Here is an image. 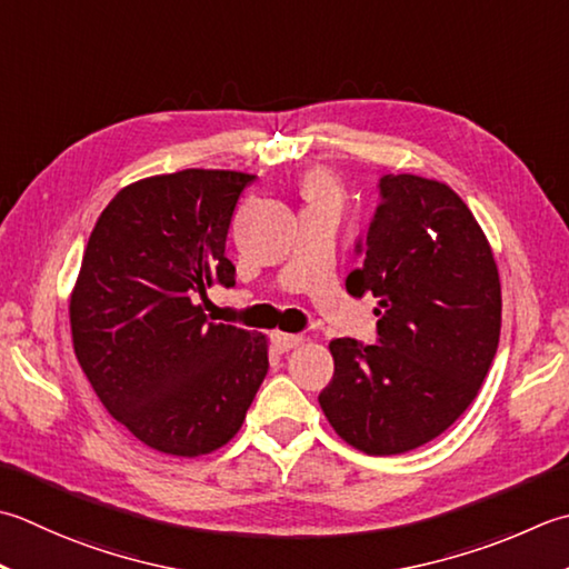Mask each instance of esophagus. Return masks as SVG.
Returning a JSON list of instances; mask_svg holds the SVG:
<instances>
[{"label":"esophagus","mask_w":569,"mask_h":569,"mask_svg":"<svg viewBox=\"0 0 569 569\" xmlns=\"http://www.w3.org/2000/svg\"><path fill=\"white\" fill-rule=\"evenodd\" d=\"M271 342H273V348H276L278 352H288V350L298 348V345L303 342V338H300V336H293V332H281V330H276L273 336H271Z\"/></svg>","instance_id":"esophagus-1"}]
</instances>
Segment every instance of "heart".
Here are the masks:
<instances>
[{
	"label": "heart",
	"instance_id": "heart-1",
	"mask_svg": "<svg viewBox=\"0 0 569 569\" xmlns=\"http://www.w3.org/2000/svg\"><path fill=\"white\" fill-rule=\"evenodd\" d=\"M306 194H308V199L332 197V184L326 174H313V177H308V182H306Z\"/></svg>",
	"mask_w": 569,
	"mask_h": 569
}]
</instances>
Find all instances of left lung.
Masks as SVG:
<instances>
[{"label": "left lung", "mask_w": 569, "mask_h": 569, "mask_svg": "<svg viewBox=\"0 0 569 569\" xmlns=\"http://www.w3.org/2000/svg\"><path fill=\"white\" fill-rule=\"evenodd\" d=\"M365 256L345 286L372 293L377 345L330 342L336 375L318 402L342 441L370 456L437 439L481 389L500 338V278L491 243L449 184L380 177Z\"/></svg>", "instance_id": "obj_1"}]
</instances>
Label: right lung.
Segmentation results:
<instances>
[{
	"label": "right lung",
	"instance_id": "obj_1",
	"mask_svg": "<svg viewBox=\"0 0 569 569\" xmlns=\"http://www.w3.org/2000/svg\"><path fill=\"white\" fill-rule=\"evenodd\" d=\"M253 174L182 170L122 187L98 217L71 293V336L93 392L132 437L202 456L237 437L269 372L261 332L211 322L207 288L237 283L233 209Z\"/></svg>",
	"mask_w": 569,
	"mask_h": 569
}]
</instances>
